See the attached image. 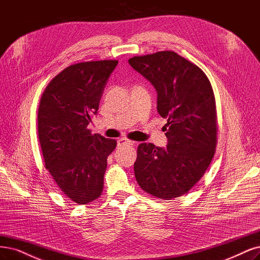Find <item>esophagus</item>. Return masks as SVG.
<instances>
[{
    "label": "esophagus",
    "instance_id": "34e87169",
    "mask_svg": "<svg viewBox=\"0 0 260 260\" xmlns=\"http://www.w3.org/2000/svg\"><path fill=\"white\" fill-rule=\"evenodd\" d=\"M134 142L132 141H129L127 139H119L117 141V145L120 147V146H124V145H133Z\"/></svg>",
    "mask_w": 260,
    "mask_h": 260
}]
</instances>
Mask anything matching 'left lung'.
Listing matches in <instances>:
<instances>
[{"mask_svg": "<svg viewBox=\"0 0 260 260\" xmlns=\"http://www.w3.org/2000/svg\"><path fill=\"white\" fill-rule=\"evenodd\" d=\"M129 64L157 91L168 119L166 147L142 143L134 174L143 190L170 200L187 192L211 164L216 146V105L203 71L174 51L133 57Z\"/></svg>", "mask_w": 260, "mask_h": 260, "instance_id": "obj_1", "label": "left lung"}]
</instances>
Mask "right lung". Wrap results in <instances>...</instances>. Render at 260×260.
<instances>
[{"label":"right lung","instance_id":"1","mask_svg":"<svg viewBox=\"0 0 260 260\" xmlns=\"http://www.w3.org/2000/svg\"><path fill=\"white\" fill-rule=\"evenodd\" d=\"M117 64L102 60L70 66L51 80L41 99L38 127L45 167L60 190L78 204L101 194L107 156L117 145L87 129Z\"/></svg>","mask_w":260,"mask_h":260}]
</instances>
